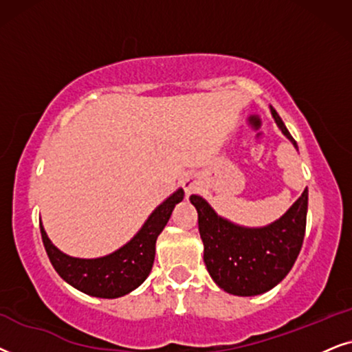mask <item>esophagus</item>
Here are the masks:
<instances>
[{
	"label": "esophagus",
	"mask_w": 352,
	"mask_h": 352,
	"mask_svg": "<svg viewBox=\"0 0 352 352\" xmlns=\"http://www.w3.org/2000/svg\"><path fill=\"white\" fill-rule=\"evenodd\" d=\"M182 185H184L186 195L196 193V191L203 188V182H201L199 175H196V173H190V175H186L185 179L182 180Z\"/></svg>",
	"instance_id": "34e87169"
}]
</instances>
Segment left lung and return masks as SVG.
I'll return each mask as SVG.
<instances>
[{
  "label": "left lung",
  "instance_id": "left-lung-1",
  "mask_svg": "<svg viewBox=\"0 0 352 352\" xmlns=\"http://www.w3.org/2000/svg\"><path fill=\"white\" fill-rule=\"evenodd\" d=\"M275 124L298 149L283 120L270 106ZM209 275L225 293L257 296L282 282L301 251L307 215V188L282 217L264 227H245L215 212L203 196L191 195Z\"/></svg>",
  "mask_w": 352,
  "mask_h": 352
}]
</instances>
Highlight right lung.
<instances>
[{
	"instance_id": "add662e5",
	"label": "right lung",
	"mask_w": 352,
	"mask_h": 352,
	"mask_svg": "<svg viewBox=\"0 0 352 352\" xmlns=\"http://www.w3.org/2000/svg\"><path fill=\"white\" fill-rule=\"evenodd\" d=\"M185 191L179 188L164 199L149 214L146 222L130 241L111 254L83 259L65 254L46 235L43 223L40 232L43 245L54 270L70 287L88 296L114 299L137 289L148 278L156 256L157 236L170 219L172 210L184 199Z\"/></svg>"
}]
</instances>
